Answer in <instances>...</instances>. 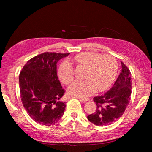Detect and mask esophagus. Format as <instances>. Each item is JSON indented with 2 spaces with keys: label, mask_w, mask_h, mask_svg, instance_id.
<instances>
[{
  "label": "esophagus",
  "mask_w": 152,
  "mask_h": 152,
  "mask_svg": "<svg viewBox=\"0 0 152 152\" xmlns=\"http://www.w3.org/2000/svg\"><path fill=\"white\" fill-rule=\"evenodd\" d=\"M77 99H78L79 100H80V101H90V99L89 98H83V97H76Z\"/></svg>",
  "instance_id": "esophagus-1"
}]
</instances>
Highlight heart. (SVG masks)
I'll list each match as a JSON object with an SVG mask.
<instances>
[{
  "label": "heart",
  "mask_w": 152,
  "mask_h": 152,
  "mask_svg": "<svg viewBox=\"0 0 152 152\" xmlns=\"http://www.w3.org/2000/svg\"><path fill=\"white\" fill-rule=\"evenodd\" d=\"M79 66L86 68L84 75L86 80L74 81L68 88V93L76 97H86L98 90L103 91L114 81L117 72V62L110 55L88 51L79 53L74 58ZM58 78L63 84H68L73 80L74 74L71 64L64 60L59 66Z\"/></svg>",
  "instance_id": "obj_1"
}]
</instances>
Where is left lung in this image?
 Returning a JSON list of instances; mask_svg holds the SVG:
<instances>
[{"instance_id": "8db88e82", "label": "left lung", "mask_w": 152, "mask_h": 152, "mask_svg": "<svg viewBox=\"0 0 152 152\" xmlns=\"http://www.w3.org/2000/svg\"><path fill=\"white\" fill-rule=\"evenodd\" d=\"M121 72L109 91L103 95L95 96L96 110L87 118L98 126L110 125L122 116L130 101L132 94L131 72L122 61Z\"/></svg>"}]
</instances>
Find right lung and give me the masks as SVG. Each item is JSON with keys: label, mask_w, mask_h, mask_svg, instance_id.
<instances>
[{"label": "right lung", "mask_w": 152, "mask_h": 152, "mask_svg": "<svg viewBox=\"0 0 152 152\" xmlns=\"http://www.w3.org/2000/svg\"><path fill=\"white\" fill-rule=\"evenodd\" d=\"M70 53L45 52L27 61L19 74L22 103L28 115L41 125L50 126L63 116L66 102L57 75V63Z\"/></svg>", "instance_id": "obj_1"}]
</instances>
